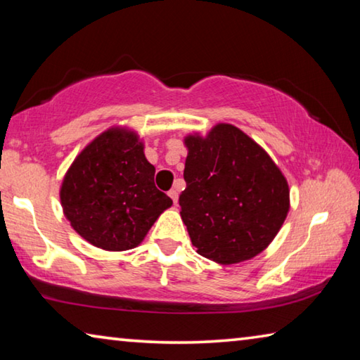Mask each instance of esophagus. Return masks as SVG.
Segmentation results:
<instances>
[{
  "label": "esophagus",
  "instance_id": "1",
  "mask_svg": "<svg viewBox=\"0 0 360 360\" xmlns=\"http://www.w3.org/2000/svg\"><path fill=\"white\" fill-rule=\"evenodd\" d=\"M168 195H169V198L173 200V203H174V205H178V197H179L178 191H176V188H172V191L168 192Z\"/></svg>",
  "mask_w": 360,
  "mask_h": 360
}]
</instances>
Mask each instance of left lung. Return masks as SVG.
Segmentation results:
<instances>
[{
    "label": "left lung",
    "instance_id": "1",
    "mask_svg": "<svg viewBox=\"0 0 360 360\" xmlns=\"http://www.w3.org/2000/svg\"><path fill=\"white\" fill-rule=\"evenodd\" d=\"M187 187L181 217L203 257L230 265L270 245L289 212V186L270 155L246 133L217 124L184 139Z\"/></svg>",
    "mask_w": 360,
    "mask_h": 360
}]
</instances>
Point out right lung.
I'll use <instances>...</instances> for the list:
<instances>
[{
	"label": "right lung",
	"instance_id": "add662e5",
	"mask_svg": "<svg viewBox=\"0 0 360 360\" xmlns=\"http://www.w3.org/2000/svg\"><path fill=\"white\" fill-rule=\"evenodd\" d=\"M155 168L129 129L114 127L85 146L66 172L60 202L71 227L105 251L136 248L173 200L154 184Z\"/></svg>",
	"mask_w": 360,
	"mask_h": 360
}]
</instances>
